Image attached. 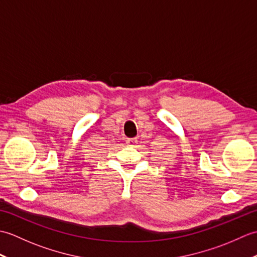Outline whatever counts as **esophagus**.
Here are the masks:
<instances>
[{"instance_id":"obj_1","label":"esophagus","mask_w":257,"mask_h":257,"mask_svg":"<svg viewBox=\"0 0 257 257\" xmlns=\"http://www.w3.org/2000/svg\"><path fill=\"white\" fill-rule=\"evenodd\" d=\"M137 144H138L137 138H129V139H127V146H129V147H137Z\"/></svg>"}]
</instances>
